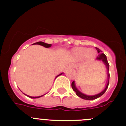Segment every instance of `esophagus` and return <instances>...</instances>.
<instances>
[{
    "instance_id": "obj_1",
    "label": "esophagus",
    "mask_w": 126,
    "mask_h": 126,
    "mask_svg": "<svg viewBox=\"0 0 126 126\" xmlns=\"http://www.w3.org/2000/svg\"><path fill=\"white\" fill-rule=\"evenodd\" d=\"M73 64H72V63H70V64H69L68 65H67V68H71V67H73Z\"/></svg>"
}]
</instances>
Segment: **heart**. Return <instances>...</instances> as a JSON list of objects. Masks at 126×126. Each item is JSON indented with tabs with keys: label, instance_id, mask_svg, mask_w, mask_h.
Listing matches in <instances>:
<instances>
[{
	"label": "heart",
	"instance_id": "1",
	"mask_svg": "<svg viewBox=\"0 0 126 126\" xmlns=\"http://www.w3.org/2000/svg\"><path fill=\"white\" fill-rule=\"evenodd\" d=\"M73 56L76 59H82V58L84 57L89 59H92L93 58H94V55H95V53L94 51L92 49L87 50L86 48H76L72 51Z\"/></svg>",
	"mask_w": 126,
	"mask_h": 126
}]
</instances>
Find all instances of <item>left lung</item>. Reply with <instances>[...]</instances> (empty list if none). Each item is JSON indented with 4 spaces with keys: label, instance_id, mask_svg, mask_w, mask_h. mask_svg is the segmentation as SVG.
<instances>
[{
    "label": "left lung",
    "instance_id": "1",
    "mask_svg": "<svg viewBox=\"0 0 126 126\" xmlns=\"http://www.w3.org/2000/svg\"><path fill=\"white\" fill-rule=\"evenodd\" d=\"M96 49L97 50L98 53H99L98 57H96V59L97 61H101L105 64V67H106L107 68V81L106 82V84H105V87L104 88L103 90H102V92H100L99 93L96 94H94V95H88V94H86L84 93H82L78 90V89L77 88L76 86V84H75V81H73V83L71 84V86H72V88H73V90H74V92H76V93L77 96H78L79 97L81 98L84 99V100H94V99H96L100 97L102 95H103L105 92H106V90H107L108 86H109V78H110V74H109V62L107 61V59L106 55H105L104 53H102V51L100 49H99L98 48L96 47Z\"/></svg>",
    "mask_w": 126,
    "mask_h": 126
}]
</instances>
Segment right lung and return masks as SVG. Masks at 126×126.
<instances>
[{"mask_svg": "<svg viewBox=\"0 0 126 126\" xmlns=\"http://www.w3.org/2000/svg\"><path fill=\"white\" fill-rule=\"evenodd\" d=\"M33 45H42V46L44 47H45V48H50L51 46H52V45H51V44H48V43H44V42H36V43H33ZM63 74V73H61V74H59V75H57L56 77H55V78H56L57 77H58V76H59L61 75V74ZM47 93H45V94H47ZM45 94H43V95H41V96H29V95H27V94H25V95H26V96H28V97L32 98H38L42 97V96H43V95H45Z\"/></svg>", "mask_w": 126, "mask_h": 126, "instance_id": "add662e5", "label": "right lung"}]
</instances>
